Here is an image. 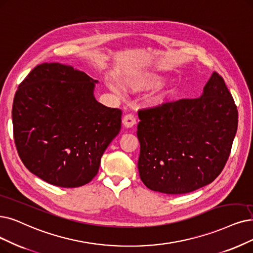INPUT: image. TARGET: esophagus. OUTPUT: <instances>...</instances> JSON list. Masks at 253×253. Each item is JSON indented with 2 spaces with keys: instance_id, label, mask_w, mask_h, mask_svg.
I'll use <instances>...</instances> for the list:
<instances>
[{
  "instance_id": "34e87169",
  "label": "esophagus",
  "mask_w": 253,
  "mask_h": 253,
  "mask_svg": "<svg viewBox=\"0 0 253 253\" xmlns=\"http://www.w3.org/2000/svg\"><path fill=\"white\" fill-rule=\"evenodd\" d=\"M136 123H137V119L133 113H128L125 115V117L123 118V124L126 127H132L133 126L136 125Z\"/></svg>"
}]
</instances>
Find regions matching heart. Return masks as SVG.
<instances>
[{
  "instance_id": "b5f03b06",
  "label": "heart",
  "mask_w": 253,
  "mask_h": 253,
  "mask_svg": "<svg viewBox=\"0 0 253 253\" xmlns=\"http://www.w3.org/2000/svg\"><path fill=\"white\" fill-rule=\"evenodd\" d=\"M163 83V78L158 76V75H145V76H141L133 79L132 81H129V87L133 90H136V91H140V90H144L148 89L151 87H156L159 86ZM163 96H158L154 98L153 102L155 103H160L163 99Z\"/></svg>"
}]
</instances>
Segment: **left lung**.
Listing matches in <instances>:
<instances>
[{
  "label": "left lung",
  "mask_w": 253,
  "mask_h": 253,
  "mask_svg": "<svg viewBox=\"0 0 253 253\" xmlns=\"http://www.w3.org/2000/svg\"><path fill=\"white\" fill-rule=\"evenodd\" d=\"M139 175L150 190L186 194L223 170L238 128V110L223 78L211 75L197 98L139 109Z\"/></svg>",
  "instance_id": "obj_1"
}]
</instances>
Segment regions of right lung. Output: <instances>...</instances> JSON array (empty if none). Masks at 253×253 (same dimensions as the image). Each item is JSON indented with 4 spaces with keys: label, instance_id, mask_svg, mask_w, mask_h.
<instances>
[{
    "label": "right lung",
    "instance_id": "obj_1",
    "mask_svg": "<svg viewBox=\"0 0 253 253\" xmlns=\"http://www.w3.org/2000/svg\"><path fill=\"white\" fill-rule=\"evenodd\" d=\"M95 82L70 65L42 63L16 90L12 124L18 156L33 174L50 185L88 184L119 133L123 112L97 102Z\"/></svg>",
    "mask_w": 253,
    "mask_h": 253
}]
</instances>
